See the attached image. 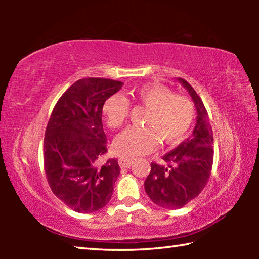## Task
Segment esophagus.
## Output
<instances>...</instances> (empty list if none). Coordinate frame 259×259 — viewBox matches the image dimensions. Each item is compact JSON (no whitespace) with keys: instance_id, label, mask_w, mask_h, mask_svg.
<instances>
[{"instance_id":"34e87169","label":"esophagus","mask_w":259,"mask_h":259,"mask_svg":"<svg viewBox=\"0 0 259 259\" xmlns=\"http://www.w3.org/2000/svg\"><path fill=\"white\" fill-rule=\"evenodd\" d=\"M133 163L134 161L131 159H126V157H121V159H119V165L121 168H130Z\"/></svg>"}]
</instances>
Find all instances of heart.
<instances>
[{
    "mask_svg": "<svg viewBox=\"0 0 259 259\" xmlns=\"http://www.w3.org/2000/svg\"><path fill=\"white\" fill-rule=\"evenodd\" d=\"M135 102L148 108L145 124L150 126H129L117 136L113 147L117 154L135 157L154 151L162 140L175 144L190 133L194 120V106L186 96L175 95L171 89L162 84L147 83L130 90ZM130 105L125 97L115 94L103 105V114L111 128H119L129 115Z\"/></svg>",
    "mask_w": 259,
    "mask_h": 259,
    "instance_id": "obj_1",
    "label": "heart"
}]
</instances>
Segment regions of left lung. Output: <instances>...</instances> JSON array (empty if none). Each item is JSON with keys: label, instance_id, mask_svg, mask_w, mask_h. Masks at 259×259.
<instances>
[{"label": "left lung", "instance_id": "left-lung-1", "mask_svg": "<svg viewBox=\"0 0 259 259\" xmlns=\"http://www.w3.org/2000/svg\"><path fill=\"white\" fill-rule=\"evenodd\" d=\"M196 109V123L190 138L162 157L164 164L151 163L144 186L150 199L164 209H179L198 196L211 174L213 136L207 109L191 84L178 78Z\"/></svg>", "mask_w": 259, "mask_h": 259}]
</instances>
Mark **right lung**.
Listing matches in <instances>:
<instances>
[{
	"instance_id": "add662e5",
	"label": "right lung",
	"mask_w": 259,
	"mask_h": 259,
	"mask_svg": "<svg viewBox=\"0 0 259 259\" xmlns=\"http://www.w3.org/2000/svg\"><path fill=\"white\" fill-rule=\"evenodd\" d=\"M123 83L102 77L78 80L57 102L48 122L43 159L48 183L59 200L76 212L105 207L120 175L115 159L103 162L107 138L103 105Z\"/></svg>"
}]
</instances>
